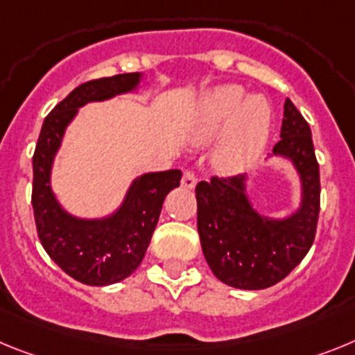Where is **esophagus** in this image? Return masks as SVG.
Listing matches in <instances>:
<instances>
[{
  "label": "esophagus",
  "mask_w": 355,
  "mask_h": 355,
  "mask_svg": "<svg viewBox=\"0 0 355 355\" xmlns=\"http://www.w3.org/2000/svg\"><path fill=\"white\" fill-rule=\"evenodd\" d=\"M195 186H196L195 173L184 171V177H182V187H186V189H195Z\"/></svg>",
  "instance_id": "1"
}]
</instances>
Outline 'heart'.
<instances>
[{
  "instance_id": "obj_1",
  "label": "heart",
  "mask_w": 355,
  "mask_h": 355,
  "mask_svg": "<svg viewBox=\"0 0 355 355\" xmlns=\"http://www.w3.org/2000/svg\"><path fill=\"white\" fill-rule=\"evenodd\" d=\"M245 96L241 85H218L196 107L189 137L195 144H207L222 132L212 150V166L220 173L236 175L250 168L270 137V103L259 94Z\"/></svg>"
}]
</instances>
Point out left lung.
<instances>
[{
  "label": "left lung",
  "instance_id": "8db88e82",
  "mask_svg": "<svg viewBox=\"0 0 355 355\" xmlns=\"http://www.w3.org/2000/svg\"><path fill=\"white\" fill-rule=\"evenodd\" d=\"M273 155L288 159L300 177V205L286 218H270L254 207L245 175L212 177L196 186L203 255L212 273L232 288L254 291L277 284L300 264L314 241L320 169L309 125L289 98Z\"/></svg>",
  "mask_w": 355,
  "mask_h": 355
}]
</instances>
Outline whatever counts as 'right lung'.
Returning <instances> with one entry per match:
<instances>
[{"label":"right lung","instance_id":"right-lung-1","mask_svg":"<svg viewBox=\"0 0 355 355\" xmlns=\"http://www.w3.org/2000/svg\"><path fill=\"white\" fill-rule=\"evenodd\" d=\"M141 78V73H125L78 85L46 116L37 141L32 191L37 234L55 264L82 284L109 286L132 275L146 254L166 195L180 186V169L144 173L132 182L118 211L94 220L69 214L49 186L55 155L80 107L135 91Z\"/></svg>","mask_w":355,"mask_h":355}]
</instances>
